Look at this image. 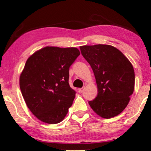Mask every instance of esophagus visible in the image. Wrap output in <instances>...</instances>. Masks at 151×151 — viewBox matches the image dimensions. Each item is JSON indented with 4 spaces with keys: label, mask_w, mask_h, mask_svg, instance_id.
I'll use <instances>...</instances> for the list:
<instances>
[{
    "label": "esophagus",
    "mask_w": 151,
    "mask_h": 151,
    "mask_svg": "<svg viewBox=\"0 0 151 151\" xmlns=\"http://www.w3.org/2000/svg\"><path fill=\"white\" fill-rule=\"evenodd\" d=\"M84 90H85V87H81V88H79L78 89V92L80 93H82V92H83V91H84Z\"/></svg>",
    "instance_id": "obj_1"
}]
</instances>
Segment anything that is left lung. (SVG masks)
<instances>
[{"mask_svg": "<svg viewBox=\"0 0 151 151\" xmlns=\"http://www.w3.org/2000/svg\"><path fill=\"white\" fill-rule=\"evenodd\" d=\"M92 67L98 94L89 104L96 114L111 118L120 114L129 103L134 89L133 66L120 50L109 45L80 47Z\"/></svg>", "mask_w": 151, "mask_h": 151, "instance_id": "8db88e82", "label": "left lung"}]
</instances>
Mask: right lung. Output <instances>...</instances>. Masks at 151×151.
Here are the masks:
<instances>
[{
    "instance_id": "obj_1",
    "label": "right lung",
    "mask_w": 151,
    "mask_h": 151,
    "mask_svg": "<svg viewBox=\"0 0 151 151\" xmlns=\"http://www.w3.org/2000/svg\"><path fill=\"white\" fill-rule=\"evenodd\" d=\"M79 55L76 47H45L27 59L20 90L28 108L40 120L57 124L64 120L76 93L68 83L69 68Z\"/></svg>"
}]
</instances>
